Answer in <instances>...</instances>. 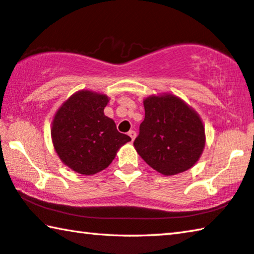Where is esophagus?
I'll return each instance as SVG.
<instances>
[{"instance_id": "1", "label": "esophagus", "mask_w": 254, "mask_h": 254, "mask_svg": "<svg viewBox=\"0 0 254 254\" xmlns=\"http://www.w3.org/2000/svg\"><path fill=\"white\" fill-rule=\"evenodd\" d=\"M128 136H130V138H131V140H132V141H133V140H134V138H135V135H136V133H135V131H133V130H131V131H128Z\"/></svg>"}]
</instances>
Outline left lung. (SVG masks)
<instances>
[{"instance_id":"8db88e82","label":"left lung","mask_w":254,"mask_h":254,"mask_svg":"<svg viewBox=\"0 0 254 254\" xmlns=\"http://www.w3.org/2000/svg\"><path fill=\"white\" fill-rule=\"evenodd\" d=\"M143 106L144 120L133 142L136 152L165 176L190 170L206 143L198 113L172 94L149 96Z\"/></svg>"}]
</instances>
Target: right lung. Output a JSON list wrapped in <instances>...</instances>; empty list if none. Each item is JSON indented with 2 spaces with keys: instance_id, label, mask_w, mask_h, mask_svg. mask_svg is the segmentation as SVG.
<instances>
[{
  "instance_id": "right-lung-1",
  "label": "right lung",
  "mask_w": 254,
  "mask_h": 254,
  "mask_svg": "<svg viewBox=\"0 0 254 254\" xmlns=\"http://www.w3.org/2000/svg\"><path fill=\"white\" fill-rule=\"evenodd\" d=\"M108 100L106 95L95 91H76L62 104L52 122L56 154L79 174L94 175L105 170L119 149L131 141L104 114Z\"/></svg>"
}]
</instances>
